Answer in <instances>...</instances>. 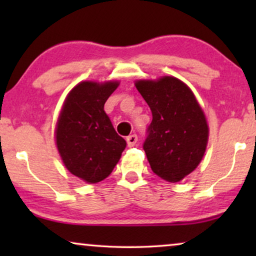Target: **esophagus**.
Instances as JSON below:
<instances>
[{"mask_svg":"<svg viewBox=\"0 0 256 256\" xmlns=\"http://www.w3.org/2000/svg\"><path fill=\"white\" fill-rule=\"evenodd\" d=\"M136 143H138V135H136V134L129 135L128 138H127V144H128V146H134Z\"/></svg>","mask_w":256,"mask_h":256,"instance_id":"1","label":"esophagus"}]
</instances>
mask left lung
Instances as JSON below:
<instances>
[{"label":"left lung","instance_id":"obj_1","mask_svg":"<svg viewBox=\"0 0 256 256\" xmlns=\"http://www.w3.org/2000/svg\"><path fill=\"white\" fill-rule=\"evenodd\" d=\"M136 88L152 113L143 149L154 174L176 183L204 156L208 127L192 90L174 76L138 80Z\"/></svg>","mask_w":256,"mask_h":256}]
</instances>
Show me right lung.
Returning a JSON list of instances; mask_svg holds the SVG:
<instances>
[{
    "instance_id": "add662e5",
    "label": "right lung",
    "mask_w": 256,
    "mask_h": 256,
    "mask_svg": "<svg viewBox=\"0 0 256 256\" xmlns=\"http://www.w3.org/2000/svg\"><path fill=\"white\" fill-rule=\"evenodd\" d=\"M118 82H82L66 98L56 128V143L66 169L90 184L110 176L124 138L115 132L104 106Z\"/></svg>"
}]
</instances>
